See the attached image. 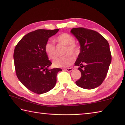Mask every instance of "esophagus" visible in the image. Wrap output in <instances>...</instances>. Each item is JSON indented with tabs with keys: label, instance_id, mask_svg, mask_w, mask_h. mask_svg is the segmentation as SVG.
Instances as JSON below:
<instances>
[{
	"label": "esophagus",
	"instance_id": "esophagus-1",
	"mask_svg": "<svg viewBox=\"0 0 125 125\" xmlns=\"http://www.w3.org/2000/svg\"><path fill=\"white\" fill-rule=\"evenodd\" d=\"M64 70L67 71H68V72H71L73 70V69L71 68H65Z\"/></svg>",
	"mask_w": 125,
	"mask_h": 125
}]
</instances>
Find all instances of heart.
Wrapping results in <instances>:
<instances>
[{
    "label": "heart",
    "instance_id": "b5f03b06",
    "mask_svg": "<svg viewBox=\"0 0 125 125\" xmlns=\"http://www.w3.org/2000/svg\"><path fill=\"white\" fill-rule=\"evenodd\" d=\"M54 41L58 43L66 45V48L64 53H70L72 54H76L79 51L77 45L74 43V38L71 35L68 33H61L54 39ZM45 52L49 58L53 59L56 54L55 45L54 42H47L44 46ZM73 58L70 54L62 57H57L53 61V65L55 67L64 68L71 66L73 62Z\"/></svg>",
    "mask_w": 125,
    "mask_h": 125
}]
</instances>
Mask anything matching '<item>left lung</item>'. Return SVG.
<instances>
[{
    "label": "left lung",
    "mask_w": 125,
    "mask_h": 125,
    "mask_svg": "<svg viewBox=\"0 0 125 125\" xmlns=\"http://www.w3.org/2000/svg\"><path fill=\"white\" fill-rule=\"evenodd\" d=\"M71 32L80 45V53L74 65L80 66L78 70L81 72V77L76 81V84L85 89L97 87L105 79L111 63L108 42L100 33L92 30L73 28ZM83 67L84 69H82Z\"/></svg>",
    "instance_id": "obj_1"
}]
</instances>
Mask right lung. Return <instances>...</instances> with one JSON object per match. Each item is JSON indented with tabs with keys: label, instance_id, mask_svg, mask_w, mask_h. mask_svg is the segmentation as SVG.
Masks as SVG:
<instances>
[{
	"label": "right lung",
	"instance_id": "1",
	"mask_svg": "<svg viewBox=\"0 0 125 125\" xmlns=\"http://www.w3.org/2000/svg\"><path fill=\"white\" fill-rule=\"evenodd\" d=\"M55 30H37L28 33L18 42L13 58L17 76L31 92L43 94L55 86L57 74L62 70H49L52 63L44 50L48 39L58 32Z\"/></svg>",
	"mask_w": 125,
	"mask_h": 125
}]
</instances>
